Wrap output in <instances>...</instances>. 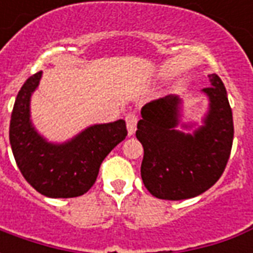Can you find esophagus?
<instances>
[{"label":"esophagus","instance_id":"1","mask_svg":"<svg viewBox=\"0 0 253 253\" xmlns=\"http://www.w3.org/2000/svg\"><path fill=\"white\" fill-rule=\"evenodd\" d=\"M137 116L135 114H127L126 115V125H127V131L128 135H132L135 130H137Z\"/></svg>","mask_w":253,"mask_h":253}]
</instances>
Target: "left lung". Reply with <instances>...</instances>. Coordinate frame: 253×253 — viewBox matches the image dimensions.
Segmentation results:
<instances>
[{"label": "left lung", "mask_w": 253, "mask_h": 253, "mask_svg": "<svg viewBox=\"0 0 253 253\" xmlns=\"http://www.w3.org/2000/svg\"><path fill=\"white\" fill-rule=\"evenodd\" d=\"M209 110L202 125L181 123L183 100L169 94L141 110L138 141L143 146L141 176L148 191L159 199L181 201L201 195L221 177L233 143V116L226 89L217 74H210Z\"/></svg>", "instance_id": "obj_1"}]
</instances>
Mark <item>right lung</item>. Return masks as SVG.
Segmentation results:
<instances>
[{"instance_id": "obj_1", "label": "right lung", "mask_w": 253, "mask_h": 253, "mask_svg": "<svg viewBox=\"0 0 253 253\" xmlns=\"http://www.w3.org/2000/svg\"><path fill=\"white\" fill-rule=\"evenodd\" d=\"M42 72L31 76L14 101L9 141L24 179L42 195L76 198L93 186L103 160L127 135L126 122L93 125L63 143L48 142L31 121V96Z\"/></svg>"}]
</instances>
